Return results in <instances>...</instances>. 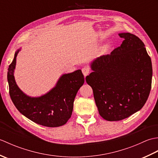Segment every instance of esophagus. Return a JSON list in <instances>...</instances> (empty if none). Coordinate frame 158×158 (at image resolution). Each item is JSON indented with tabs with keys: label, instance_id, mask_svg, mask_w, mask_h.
<instances>
[{
	"label": "esophagus",
	"instance_id": "obj_1",
	"mask_svg": "<svg viewBox=\"0 0 158 158\" xmlns=\"http://www.w3.org/2000/svg\"><path fill=\"white\" fill-rule=\"evenodd\" d=\"M81 70H82V73L83 74V75H84L85 77L87 76L88 75H89V73L90 72L89 69L88 68V67H86V66L83 67V68L81 69Z\"/></svg>",
	"mask_w": 158,
	"mask_h": 158
}]
</instances>
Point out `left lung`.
Wrapping results in <instances>:
<instances>
[{
  "mask_svg": "<svg viewBox=\"0 0 158 158\" xmlns=\"http://www.w3.org/2000/svg\"><path fill=\"white\" fill-rule=\"evenodd\" d=\"M110 53L94 61V71L85 77L103 119L119 121L142 109L152 88V60L143 42L129 32Z\"/></svg>",
  "mask_w": 158,
  "mask_h": 158,
  "instance_id": "obj_1",
  "label": "left lung"
}]
</instances>
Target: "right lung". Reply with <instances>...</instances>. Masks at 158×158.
Returning <instances> with one entry per match:
<instances>
[{
	"mask_svg": "<svg viewBox=\"0 0 158 158\" xmlns=\"http://www.w3.org/2000/svg\"><path fill=\"white\" fill-rule=\"evenodd\" d=\"M19 51L15 52L7 72L12 102L22 115L39 125L52 127L64 125L71 117L77 93L84 83L81 70L63 75L51 91L41 97L31 98L19 89L13 76Z\"/></svg>",
	"mask_w": 158,
	"mask_h": 158,
	"instance_id": "right-lung-1",
	"label": "right lung"
}]
</instances>
